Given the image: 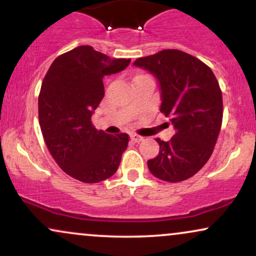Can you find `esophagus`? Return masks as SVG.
<instances>
[{"instance_id": "obj_1", "label": "esophagus", "mask_w": 256, "mask_h": 256, "mask_svg": "<svg viewBox=\"0 0 256 256\" xmlns=\"http://www.w3.org/2000/svg\"><path fill=\"white\" fill-rule=\"evenodd\" d=\"M130 138H131L132 142H134V143H140V142H142L143 140H144V138H143L142 136H138V134H131Z\"/></svg>"}]
</instances>
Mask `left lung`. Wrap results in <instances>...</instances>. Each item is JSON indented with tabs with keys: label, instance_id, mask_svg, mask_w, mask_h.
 <instances>
[{
	"label": "left lung",
	"instance_id": "1",
	"mask_svg": "<svg viewBox=\"0 0 256 256\" xmlns=\"http://www.w3.org/2000/svg\"><path fill=\"white\" fill-rule=\"evenodd\" d=\"M134 64L158 80L160 112L176 130L168 142L156 138L160 150L148 160L149 171L171 183L192 177L212 155L222 128V96L216 76L201 60L177 49L140 58Z\"/></svg>",
	"mask_w": 256,
	"mask_h": 256
}]
</instances>
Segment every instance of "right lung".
<instances>
[{
	"mask_svg": "<svg viewBox=\"0 0 256 256\" xmlns=\"http://www.w3.org/2000/svg\"><path fill=\"white\" fill-rule=\"evenodd\" d=\"M130 62L80 46L55 58L43 79L38 118L46 144L61 170L84 183L112 177L128 148V134L96 130L91 116L104 96V76Z\"/></svg>",
	"mask_w": 256,
	"mask_h": 256,
	"instance_id": "obj_1",
	"label": "right lung"
}]
</instances>
